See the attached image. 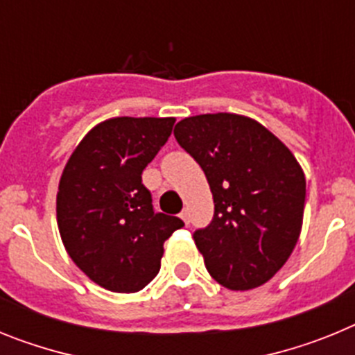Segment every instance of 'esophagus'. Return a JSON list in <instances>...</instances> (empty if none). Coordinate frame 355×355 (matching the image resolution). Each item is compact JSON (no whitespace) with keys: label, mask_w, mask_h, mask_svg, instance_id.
Segmentation results:
<instances>
[{"label":"esophagus","mask_w":355,"mask_h":355,"mask_svg":"<svg viewBox=\"0 0 355 355\" xmlns=\"http://www.w3.org/2000/svg\"><path fill=\"white\" fill-rule=\"evenodd\" d=\"M180 216H181V218H183V222H184V224H190V211H188V209H183V211H181L180 213Z\"/></svg>","instance_id":"34e87169"}]
</instances>
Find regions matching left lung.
I'll return each mask as SVG.
<instances>
[{"label":"left lung","mask_w":355,"mask_h":355,"mask_svg":"<svg viewBox=\"0 0 355 355\" xmlns=\"http://www.w3.org/2000/svg\"><path fill=\"white\" fill-rule=\"evenodd\" d=\"M174 137L205 171L213 193L211 224L193 233L209 275L234 291L270 281L302 229L306 178L293 153L238 114L187 117Z\"/></svg>","instance_id":"8db88e82"}]
</instances>
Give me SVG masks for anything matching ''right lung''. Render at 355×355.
<instances>
[{"label": "right lung", "instance_id": "add662e5", "mask_svg": "<svg viewBox=\"0 0 355 355\" xmlns=\"http://www.w3.org/2000/svg\"><path fill=\"white\" fill-rule=\"evenodd\" d=\"M174 117H114L99 122L72 150L56 193L62 241L90 281L135 293L159 272L163 243L183 227L155 213L142 172L165 146Z\"/></svg>", "mask_w": 355, "mask_h": 355}]
</instances>
